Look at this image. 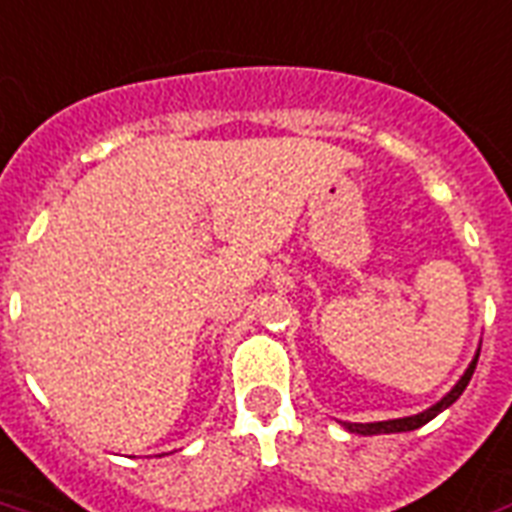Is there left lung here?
<instances>
[{
    "label": "left lung",
    "instance_id": "obj_1",
    "mask_svg": "<svg viewBox=\"0 0 512 512\" xmlns=\"http://www.w3.org/2000/svg\"><path fill=\"white\" fill-rule=\"evenodd\" d=\"M478 355L480 350L475 352V358H472V363L467 366V372L461 374V380L450 388L442 399L437 401V404H431L429 410L418 412V415H407V418H393V420H377V423H344V429L350 431V434H361V437H374V434H401V431H415L420 429V426H426L429 420H434L439 415V412H445L453 404V401L464 393V388L469 385V380H472V374H475V366H478Z\"/></svg>",
    "mask_w": 512,
    "mask_h": 512
}]
</instances>
